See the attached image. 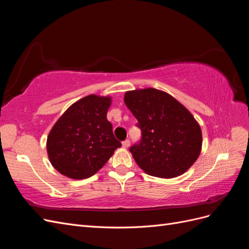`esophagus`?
Wrapping results in <instances>:
<instances>
[{"instance_id":"esophagus-1","label":"esophagus","mask_w":249,"mask_h":249,"mask_svg":"<svg viewBox=\"0 0 249 249\" xmlns=\"http://www.w3.org/2000/svg\"><path fill=\"white\" fill-rule=\"evenodd\" d=\"M130 144H131V142H130L129 139H126V140L123 141V146H124V147H129Z\"/></svg>"}]
</instances>
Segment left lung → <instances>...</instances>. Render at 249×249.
Returning <instances> with one entry per match:
<instances>
[{
  "mask_svg": "<svg viewBox=\"0 0 249 249\" xmlns=\"http://www.w3.org/2000/svg\"><path fill=\"white\" fill-rule=\"evenodd\" d=\"M124 103L141 130L140 141L130 152L142 170L171 178L192 166L201 150V130L182 104L155 88L127 91Z\"/></svg>",
  "mask_w": 249,
  "mask_h": 249,
  "instance_id": "1",
  "label": "left lung"
}]
</instances>
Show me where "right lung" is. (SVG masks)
Returning <instances> with one entry per match:
<instances>
[{"label":"right lung","instance_id":"add662e5","mask_svg":"<svg viewBox=\"0 0 249 249\" xmlns=\"http://www.w3.org/2000/svg\"><path fill=\"white\" fill-rule=\"evenodd\" d=\"M110 96L87 95L67 109L47 140L49 159L61 175L87 178L99 171L122 146L107 119Z\"/></svg>","mask_w":249,"mask_h":249}]
</instances>
